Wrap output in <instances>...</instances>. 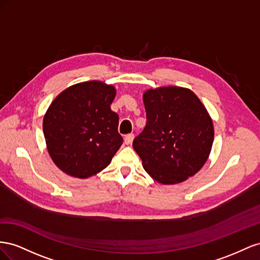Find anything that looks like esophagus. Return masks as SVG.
Masks as SVG:
<instances>
[{
  "label": "esophagus",
  "instance_id": "esophagus-1",
  "mask_svg": "<svg viewBox=\"0 0 260 260\" xmlns=\"http://www.w3.org/2000/svg\"><path fill=\"white\" fill-rule=\"evenodd\" d=\"M133 139H134V134H128L126 135L124 138V142L126 145H131L133 143Z\"/></svg>",
  "mask_w": 260,
  "mask_h": 260
}]
</instances>
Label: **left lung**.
I'll list each match as a JSON object with an SVG mask.
<instances>
[{
  "label": "left lung",
  "mask_w": 260,
  "mask_h": 260,
  "mask_svg": "<svg viewBox=\"0 0 260 260\" xmlns=\"http://www.w3.org/2000/svg\"><path fill=\"white\" fill-rule=\"evenodd\" d=\"M143 99L147 123L133 147L144 169L162 184L186 181L209 157L214 135L211 117L187 88L149 89Z\"/></svg>",
  "instance_id": "left-lung-1"
}]
</instances>
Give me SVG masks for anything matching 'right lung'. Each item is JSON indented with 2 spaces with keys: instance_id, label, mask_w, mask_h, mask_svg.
Returning <instances> with one entry per match:
<instances>
[{
  "instance_id": "right-lung-1",
  "label": "right lung",
  "mask_w": 260,
  "mask_h": 260,
  "mask_svg": "<svg viewBox=\"0 0 260 260\" xmlns=\"http://www.w3.org/2000/svg\"><path fill=\"white\" fill-rule=\"evenodd\" d=\"M113 86L91 80L65 89L43 117L51 159L63 172L87 179L106 169L123 144L118 115L110 106Z\"/></svg>"
}]
</instances>
